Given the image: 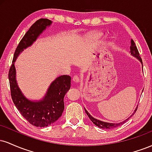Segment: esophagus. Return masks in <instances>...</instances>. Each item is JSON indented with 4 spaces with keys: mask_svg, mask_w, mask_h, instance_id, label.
I'll return each instance as SVG.
<instances>
[{
    "mask_svg": "<svg viewBox=\"0 0 152 152\" xmlns=\"http://www.w3.org/2000/svg\"><path fill=\"white\" fill-rule=\"evenodd\" d=\"M73 81L76 82V83H79L80 81H81V78L77 75H75L74 77H73Z\"/></svg>",
    "mask_w": 152,
    "mask_h": 152,
    "instance_id": "34e87169",
    "label": "esophagus"
}]
</instances>
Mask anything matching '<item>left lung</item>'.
Masks as SVG:
<instances>
[{
    "mask_svg": "<svg viewBox=\"0 0 152 152\" xmlns=\"http://www.w3.org/2000/svg\"><path fill=\"white\" fill-rule=\"evenodd\" d=\"M130 52H131V54H132V56H134V57L137 58L139 61H140V62L142 64V58H141V57H140V56H139V50H138V49H137V46H136L135 43H134V41L132 39H131ZM142 66H143V64H142ZM137 108H138V106L137 107V109H135L134 112L133 113V114H132V116H130V117H132V116H133L134 114H135V112H136V111H137ZM85 111H86V114L88 115V117H89L91 121L93 122V123L96 125V126H97L98 127H99V128L106 129H113V128H115V127H117L118 126H121V124H123L124 123H125V122H126L127 120H128L129 118H130V117H129L128 118H127V119L125 120V121H124L123 122H121V123H118V124L107 123V122L102 121H100V120H98V119H96V118H94V117H92V116H91L89 114H88V112L86 111V109H85Z\"/></svg>",
    "mask_w": 152,
    "mask_h": 152,
    "instance_id": "obj_1",
    "label": "left lung"
}]
</instances>
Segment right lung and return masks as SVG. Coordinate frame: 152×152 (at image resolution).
I'll return each mask as SVG.
<instances>
[{"label":"right lung","instance_id":"add662e5","mask_svg":"<svg viewBox=\"0 0 152 152\" xmlns=\"http://www.w3.org/2000/svg\"><path fill=\"white\" fill-rule=\"evenodd\" d=\"M51 23L47 18H41L31 26L15 49L8 72L10 94L15 106L31 124L38 127L49 126L62 115L64 109V98L71 87V77L67 75L59 76L52 82L42 100L32 102L26 99L18 88L15 79L14 62L20 52L31 46Z\"/></svg>","mask_w":152,"mask_h":152}]
</instances>
